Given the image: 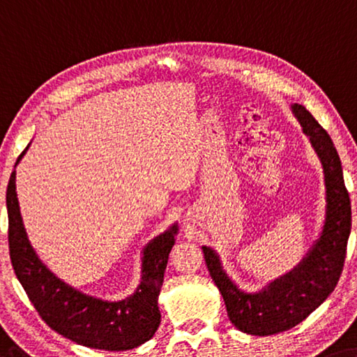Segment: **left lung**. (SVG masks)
I'll return each mask as SVG.
<instances>
[{
	"label": "left lung",
	"instance_id": "1",
	"mask_svg": "<svg viewBox=\"0 0 357 357\" xmlns=\"http://www.w3.org/2000/svg\"><path fill=\"white\" fill-rule=\"evenodd\" d=\"M291 109L310 138L324 172L326 220L319 238L297 267L256 294L241 291L224 271L216 251L208 246L202 248L208 271L222 294L231 324L241 332L259 337L292 329L331 296L340 280L351 231V202L344 188L342 162L335 146L305 106L294 103Z\"/></svg>",
	"mask_w": 357,
	"mask_h": 357
}]
</instances>
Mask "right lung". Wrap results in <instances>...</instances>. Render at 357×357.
Segmentation results:
<instances>
[{
    "instance_id": "add662e5",
    "label": "right lung",
    "mask_w": 357,
    "mask_h": 357,
    "mask_svg": "<svg viewBox=\"0 0 357 357\" xmlns=\"http://www.w3.org/2000/svg\"><path fill=\"white\" fill-rule=\"evenodd\" d=\"M28 148L30 144L17 158L15 167ZM6 206L9 219V254L17 280L50 329L82 347L105 351H126L151 340L160 324L157 301L168 254L178 234V224H173L144 248L137 292L126 301L107 302L68 286L36 256L22 222L15 172L10 174L8 184Z\"/></svg>"
}]
</instances>
